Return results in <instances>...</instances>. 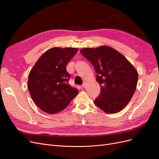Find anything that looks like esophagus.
I'll use <instances>...</instances> for the list:
<instances>
[{
  "label": "esophagus",
  "instance_id": "1",
  "mask_svg": "<svg viewBox=\"0 0 159 159\" xmlns=\"http://www.w3.org/2000/svg\"><path fill=\"white\" fill-rule=\"evenodd\" d=\"M82 86H83V88H85L86 87H87V83H86L85 81H84V82L83 83Z\"/></svg>",
  "mask_w": 159,
  "mask_h": 159
}]
</instances>
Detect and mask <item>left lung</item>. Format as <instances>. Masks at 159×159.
Instances as JSON below:
<instances>
[{
    "label": "left lung",
    "mask_w": 159,
    "mask_h": 159,
    "mask_svg": "<svg viewBox=\"0 0 159 159\" xmlns=\"http://www.w3.org/2000/svg\"><path fill=\"white\" fill-rule=\"evenodd\" d=\"M81 54L95 70L100 94L94 101L107 113H118L127 106L136 90L138 73L125 57L107 46L84 48Z\"/></svg>",
    "instance_id": "obj_1"
}]
</instances>
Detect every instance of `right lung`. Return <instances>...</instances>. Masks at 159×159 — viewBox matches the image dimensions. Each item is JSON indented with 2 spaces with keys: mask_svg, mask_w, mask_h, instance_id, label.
<instances>
[{
  "mask_svg": "<svg viewBox=\"0 0 159 159\" xmlns=\"http://www.w3.org/2000/svg\"><path fill=\"white\" fill-rule=\"evenodd\" d=\"M78 50L54 47L43 54L30 70L28 88L32 100L42 111L49 114L64 110L78 90L70 86L66 66Z\"/></svg>",
  "mask_w": 159,
  "mask_h": 159,
  "instance_id": "1",
  "label": "right lung"
}]
</instances>
